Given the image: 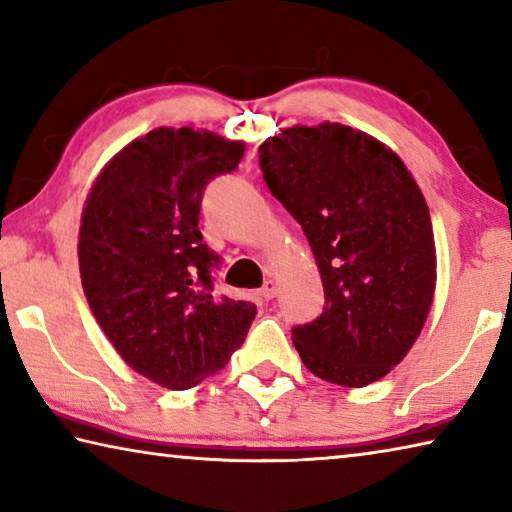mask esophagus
Listing matches in <instances>:
<instances>
[{
	"label": "esophagus",
	"instance_id": "34e87169",
	"mask_svg": "<svg viewBox=\"0 0 512 512\" xmlns=\"http://www.w3.org/2000/svg\"><path fill=\"white\" fill-rule=\"evenodd\" d=\"M259 296H262L264 300H273L277 296V282L275 280H266L264 287L259 289Z\"/></svg>",
	"mask_w": 512,
	"mask_h": 512
}]
</instances>
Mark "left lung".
Instances as JSON below:
<instances>
[{
    "label": "left lung",
    "mask_w": 512,
    "mask_h": 512,
    "mask_svg": "<svg viewBox=\"0 0 512 512\" xmlns=\"http://www.w3.org/2000/svg\"><path fill=\"white\" fill-rule=\"evenodd\" d=\"M271 194L302 225L325 289L293 345L316 377L368 386L427 323L436 244L418 183L393 149L343 124L284 128L259 146Z\"/></svg>",
    "instance_id": "obj_1"
}]
</instances>
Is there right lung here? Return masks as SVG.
Masks as SVG:
<instances>
[{
  "label": "right lung",
  "instance_id": "right-lung-1",
  "mask_svg": "<svg viewBox=\"0 0 512 512\" xmlns=\"http://www.w3.org/2000/svg\"><path fill=\"white\" fill-rule=\"evenodd\" d=\"M244 142L155 128L101 169L85 198L79 268L112 348L153 384L187 391L241 348L257 307L212 293L219 264L198 230L203 189L244 158Z\"/></svg>",
  "mask_w": 512,
  "mask_h": 512
}]
</instances>
